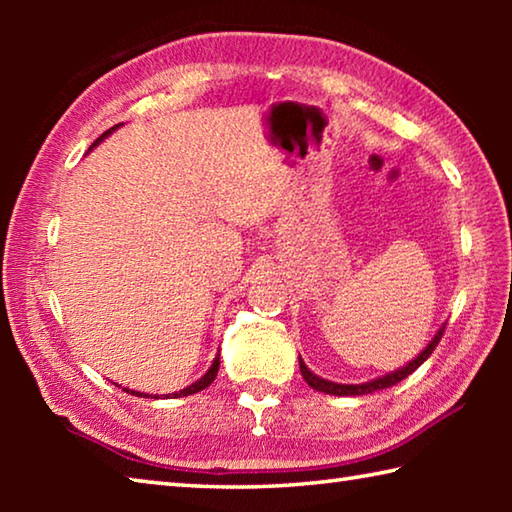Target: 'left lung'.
<instances>
[{"label": "left lung", "instance_id": "left-lung-1", "mask_svg": "<svg viewBox=\"0 0 512 512\" xmlns=\"http://www.w3.org/2000/svg\"><path fill=\"white\" fill-rule=\"evenodd\" d=\"M445 329V327H443ZM443 329L433 336L431 343L424 348L418 357H415L411 363H406L404 368L395 370V372H388V375L379 377V379H372V381H366V384H334V381H327L323 377H318L311 372L305 363H302L300 359V372L302 377H305L307 384L314 388V391H320V393H327V395H368V393H375V391H381V388H391L395 384H400L402 379H406L411 375V372L418 370L424 361L429 359V354L436 350V345L440 343V339H443Z\"/></svg>", "mask_w": 512, "mask_h": 512}]
</instances>
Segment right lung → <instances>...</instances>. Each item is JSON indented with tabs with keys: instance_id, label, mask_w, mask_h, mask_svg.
<instances>
[{
	"instance_id": "obj_1",
	"label": "right lung",
	"mask_w": 512,
	"mask_h": 512,
	"mask_svg": "<svg viewBox=\"0 0 512 512\" xmlns=\"http://www.w3.org/2000/svg\"><path fill=\"white\" fill-rule=\"evenodd\" d=\"M115 128H119V124L117 126H112V128H108L106 133H103L101 137H97V142H94L92 146H97L103 137H108L112 131H115ZM216 372H219V357H216L214 361H212V366H210V370L205 372V375L198 379V381H194L192 386H187V388H183V391H178V393H173V395H169V397H187V395H194V393H198V391H203V388H207L214 381V377H216ZM126 393H131V395H135V397H142L144 393H135V391H126ZM144 397H149V395H144Z\"/></svg>"
}]
</instances>
